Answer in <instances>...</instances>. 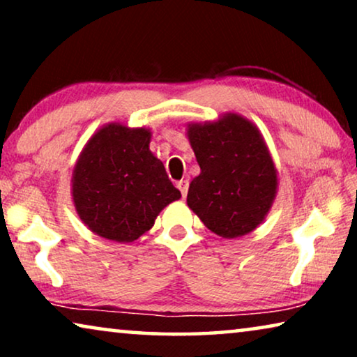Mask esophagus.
<instances>
[{"label": "esophagus", "mask_w": 357, "mask_h": 357, "mask_svg": "<svg viewBox=\"0 0 357 357\" xmlns=\"http://www.w3.org/2000/svg\"><path fill=\"white\" fill-rule=\"evenodd\" d=\"M177 188L182 192V197L185 198L187 197L188 193V180H180V182H177Z\"/></svg>", "instance_id": "esophagus-1"}]
</instances>
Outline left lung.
Instances as JSON below:
<instances>
[{
	"mask_svg": "<svg viewBox=\"0 0 357 357\" xmlns=\"http://www.w3.org/2000/svg\"><path fill=\"white\" fill-rule=\"evenodd\" d=\"M187 138L199 165L187 204L224 238L247 236L265 221L278 193V170L260 130L241 114L188 123Z\"/></svg>",
	"mask_w": 357,
	"mask_h": 357,
	"instance_id": "left-lung-1",
	"label": "left lung"
}]
</instances>
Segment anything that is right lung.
Wrapping results in <instances>:
<instances>
[{"label":"right lung","instance_id":"obj_1","mask_svg":"<svg viewBox=\"0 0 357 357\" xmlns=\"http://www.w3.org/2000/svg\"><path fill=\"white\" fill-rule=\"evenodd\" d=\"M149 143V128H130L120 121L100 126L87 139L73 170L71 197L91 232L114 242H133L182 197Z\"/></svg>","mask_w":357,"mask_h":357}]
</instances>
